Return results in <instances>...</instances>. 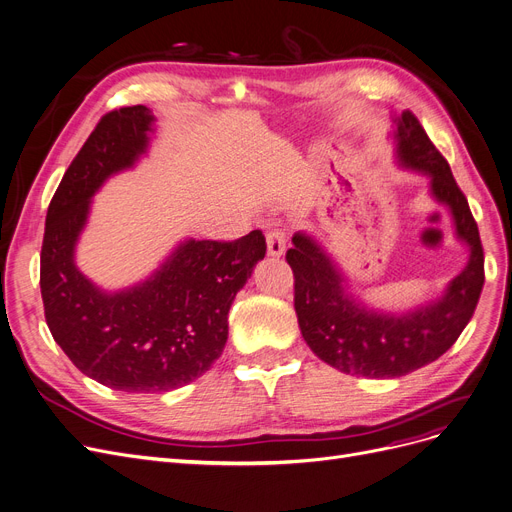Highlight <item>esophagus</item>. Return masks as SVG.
Listing matches in <instances>:
<instances>
[{"label":"esophagus","mask_w":512,"mask_h":512,"mask_svg":"<svg viewBox=\"0 0 512 512\" xmlns=\"http://www.w3.org/2000/svg\"><path fill=\"white\" fill-rule=\"evenodd\" d=\"M266 252L269 256H281L285 252V231L283 229H271L266 233Z\"/></svg>","instance_id":"34e87169"}]
</instances>
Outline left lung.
I'll use <instances>...</instances> for the list:
<instances>
[{
  "label": "left lung",
  "mask_w": 512,
  "mask_h": 512,
  "mask_svg": "<svg viewBox=\"0 0 512 512\" xmlns=\"http://www.w3.org/2000/svg\"><path fill=\"white\" fill-rule=\"evenodd\" d=\"M396 141L400 164L431 177L433 198L450 208L458 239L471 248L467 266L450 281L446 294L406 314L375 312L348 294L342 273L306 233H296L285 254L294 271L300 331L310 350L337 371L371 379L408 375L450 350L469 325L485 281L479 229L465 193L419 118L408 110L396 118Z\"/></svg>",
  "instance_id": "obj_1"
}]
</instances>
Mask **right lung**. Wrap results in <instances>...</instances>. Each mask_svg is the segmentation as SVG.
<instances>
[{"instance_id":"right-lung-1","label":"right lung","mask_w":512,"mask_h":512,"mask_svg":"<svg viewBox=\"0 0 512 512\" xmlns=\"http://www.w3.org/2000/svg\"><path fill=\"white\" fill-rule=\"evenodd\" d=\"M154 116L127 106L102 116L47 208L41 298L56 344L112 389L156 394L202 377L223 354L229 308L266 254L260 229L235 241L189 239L135 287L106 294L75 264L91 196L148 148Z\"/></svg>"}]
</instances>
